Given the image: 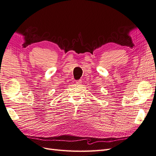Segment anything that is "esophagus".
Returning <instances> with one entry per match:
<instances>
[{
  "instance_id": "esophagus-1",
  "label": "esophagus",
  "mask_w": 156,
  "mask_h": 156,
  "mask_svg": "<svg viewBox=\"0 0 156 156\" xmlns=\"http://www.w3.org/2000/svg\"><path fill=\"white\" fill-rule=\"evenodd\" d=\"M82 83V80L81 79H79V80H77L76 81V84H81Z\"/></svg>"
}]
</instances>
